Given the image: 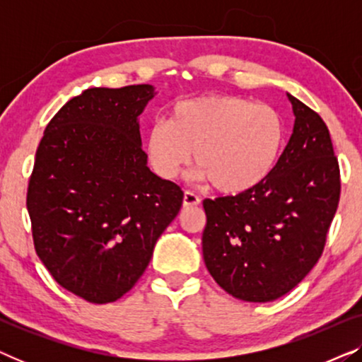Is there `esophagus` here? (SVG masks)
Wrapping results in <instances>:
<instances>
[{
    "label": "esophagus",
    "mask_w": 362,
    "mask_h": 362,
    "mask_svg": "<svg viewBox=\"0 0 362 362\" xmlns=\"http://www.w3.org/2000/svg\"><path fill=\"white\" fill-rule=\"evenodd\" d=\"M201 202L199 197H197L194 192L185 191V196H182V206L185 207H194Z\"/></svg>",
    "instance_id": "1"
}]
</instances>
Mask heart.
<instances>
[{"mask_svg": "<svg viewBox=\"0 0 362 362\" xmlns=\"http://www.w3.org/2000/svg\"><path fill=\"white\" fill-rule=\"evenodd\" d=\"M285 143V122L276 108L214 93L176 102L166 122L146 128L143 146L163 180H176L194 151L197 180L222 194H242L269 180Z\"/></svg>", "mask_w": 362, "mask_h": 362, "instance_id": "1", "label": "heart"}]
</instances>
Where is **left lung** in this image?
Listing matches in <instances>:
<instances>
[{
  "mask_svg": "<svg viewBox=\"0 0 362 362\" xmlns=\"http://www.w3.org/2000/svg\"><path fill=\"white\" fill-rule=\"evenodd\" d=\"M286 95L293 133L269 180L242 194L202 202L207 270L222 290L252 303L280 298L308 275L339 202V165L328 127Z\"/></svg>",
  "mask_w": 362,
  "mask_h": 362,
  "instance_id": "8db88e82",
  "label": "left lung"
}]
</instances>
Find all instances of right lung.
<instances>
[{
    "label": "right lung",
    "instance_id": "right-lung-1",
    "mask_svg": "<svg viewBox=\"0 0 362 362\" xmlns=\"http://www.w3.org/2000/svg\"><path fill=\"white\" fill-rule=\"evenodd\" d=\"M155 87H93L49 122L28 186L34 249L62 288L90 303L130 291L182 204L148 168L138 117Z\"/></svg>",
    "mask_w": 362,
    "mask_h": 362
}]
</instances>
